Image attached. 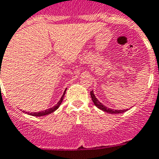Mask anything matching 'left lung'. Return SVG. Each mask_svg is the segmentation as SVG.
<instances>
[{
	"label": "left lung",
	"instance_id": "left-lung-1",
	"mask_svg": "<svg viewBox=\"0 0 159 159\" xmlns=\"http://www.w3.org/2000/svg\"><path fill=\"white\" fill-rule=\"evenodd\" d=\"M90 95H91L92 101H93V102L94 103L95 106H96L98 109H100V110H102V111H104V112L109 113V114H121V113H124L127 110H112V109L108 108V107H106V106H104L102 103H101L97 99L94 93H93V90L90 92Z\"/></svg>",
	"mask_w": 159,
	"mask_h": 159
}]
</instances>
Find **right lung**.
Here are the masks:
<instances>
[{
  "instance_id": "obj_1",
  "label": "right lung",
  "mask_w": 159,
  "mask_h": 159,
  "mask_svg": "<svg viewBox=\"0 0 159 159\" xmlns=\"http://www.w3.org/2000/svg\"><path fill=\"white\" fill-rule=\"evenodd\" d=\"M0 74H1V73H0ZM66 90L64 91V93H63L62 96H61V99H60V100H59L58 102L57 103V105H55L54 106H53L52 108L47 109V110H43V111H40V112L30 113V112H25V111H23V112H25L26 114H30V115H32V116H34V117H41V116L48 115V114H51V113L54 112L55 110L58 109V107H59V106H60V105L61 104V102H62L63 98H64V96H65V94H66Z\"/></svg>"
}]
</instances>
